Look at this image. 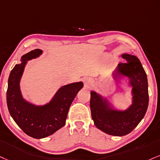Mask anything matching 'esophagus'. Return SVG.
Returning a JSON list of instances; mask_svg holds the SVG:
<instances>
[{
	"instance_id": "34e87169",
	"label": "esophagus",
	"mask_w": 160,
	"mask_h": 160,
	"mask_svg": "<svg viewBox=\"0 0 160 160\" xmlns=\"http://www.w3.org/2000/svg\"><path fill=\"white\" fill-rule=\"evenodd\" d=\"M84 85H85L86 88H90L92 85V82L91 79H90V78H85L84 79Z\"/></svg>"
}]
</instances>
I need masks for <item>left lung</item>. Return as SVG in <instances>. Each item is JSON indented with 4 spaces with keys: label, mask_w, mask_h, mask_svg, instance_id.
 <instances>
[{
    "label": "left lung",
    "mask_w": 160,
    "mask_h": 160,
    "mask_svg": "<svg viewBox=\"0 0 160 160\" xmlns=\"http://www.w3.org/2000/svg\"><path fill=\"white\" fill-rule=\"evenodd\" d=\"M127 62L120 63L113 78L128 76L133 88V103L127 110H117L110 107L107 100L96 92H90V110L96 127L109 135L122 137L128 134L141 122L146 113L149 96L148 78L139 58L130 54H123Z\"/></svg>",
    "instance_id": "8db88e82"
}]
</instances>
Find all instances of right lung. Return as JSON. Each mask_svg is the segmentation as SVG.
<instances>
[{
  "label": "right lung",
  "instance_id": "1",
  "mask_svg": "<svg viewBox=\"0 0 160 160\" xmlns=\"http://www.w3.org/2000/svg\"><path fill=\"white\" fill-rule=\"evenodd\" d=\"M42 50L35 49L21 57L9 74L7 102L9 113L26 134L35 139L52 135L65 125L71 104L83 88L82 82L62 87L48 104L36 106L25 101L20 90V80L27 61L37 58Z\"/></svg>",
  "mask_w": 160,
  "mask_h": 160
}]
</instances>
